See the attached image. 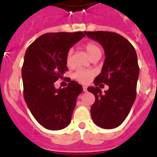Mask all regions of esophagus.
I'll list each match as a JSON object with an SVG mask.
<instances>
[{"label": "esophagus", "mask_w": 157, "mask_h": 157, "mask_svg": "<svg viewBox=\"0 0 157 157\" xmlns=\"http://www.w3.org/2000/svg\"><path fill=\"white\" fill-rule=\"evenodd\" d=\"M83 91H84V92H87V87L86 86H83Z\"/></svg>", "instance_id": "obj_1"}]
</instances>
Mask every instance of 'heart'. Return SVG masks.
Listing matches in <instances>:
<instances>
[{"label": "heart", "instance_id": "1", "mask_svg": "<svg viewBox=\"0 0 157 157\" xmlns=\"http://www.w3.org/2000/svg\"><path fill=\"white\" fill-rule=\"evenodd\" d=\"M85 51L87 53L89 54V56H90L91 59L96 58V57H101V54H102V51L101 48H100V46L97 44L94 43V42H89L87 43L85 46H84ZM72 49H69L66 54V57H65V60H66V64L68 66H71L72 64ZM94 76L93 71L89 70V69H83V68H79L73 74V78L79 81L80 83L82 84H87L90 81V80L93 78V76Z\"/></svg>", "mask_w": 157, "mask_h": 157}]
</instances>
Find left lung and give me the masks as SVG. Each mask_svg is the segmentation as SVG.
Listing matches in <instances>:
<instances>
[{
  "label": "left lung",
  "mask_w": 157,
  "mask_h": 157,
  "mask_svg": "<svg viewBox=\"0 0 157 157\" xmlns=\"http://www.w3.org/2000/svg\"><path fill=\"white\" fill-rule=\"evenodd\" d=\"M88 37L97 40L105 50V59L94 85L101 83L109 89L102 93L98 87H89L96 97L90 112L97 126L105 129L118 127L129 113L136 97L139 77L136 52L127 39L112 32H85Z\"/></svg>",
  "instance_id": "8db88e82"
}]
</instances>
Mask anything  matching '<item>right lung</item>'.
I'll return each mask as SVG.
<instances>
[{
	"instance_id": "obj_1",
	"label": "right lung",
	"mask_w": 157,
	"mask_h": 157,
	"mask_svg": "<svg viewBox=\"0 0 157 157\" xmlns=\"http://www.w3.org/2000/svg\"><path fill=\"white\" fill-rule=\"evenodd\" d=\"M84 36L83 32L45 33L26 50L21 70L24 98L34 118L47 129H63L70 124L83 88L72 81L56 89L54 83L68 70V51Z\"/></svg>"
}]
</instances>
